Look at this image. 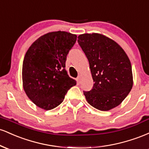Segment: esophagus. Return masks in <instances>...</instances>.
Segmentation results:
<instances>
[{
    "instance_id": "1",
    "label": "esophagus",
    "mask_w": 149,
    "mask_h": 149,
    "mask_svg": "<svg viewBox=\"0 0 149 149\" xmlns=\"http://www.w3.org/2000/svg\"><path fill=\"white\" fill-rule=\"evenodd\" d=\"M81 79H82V76L79 75V76H78V78H77V80H78V83H80V82H81Z\"/></svg>"
}]
</instances>
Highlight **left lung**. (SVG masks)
I'll return each mask as SVG.
<instances>
[{"label":"left lung","mask_w":149,"mask_h":149,"mask_svg":"<svg viewBox=\"0 0 149 149\" xmlns=\"http://www.w3.org/2000/svg\"><path fill=\"white\" fill-rule=\"evenodd\" d=\"M78 42L90 64L93 88L83 92L92 107L107 111L120 105L133 85L131 62L116 41L101 33H83Z\"/></svg>","instance_id":"8db88e82"}]
</instances>
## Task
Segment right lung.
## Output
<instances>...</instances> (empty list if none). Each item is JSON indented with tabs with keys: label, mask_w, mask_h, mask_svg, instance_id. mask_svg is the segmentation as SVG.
Segmentation results:
<instances>
[{
	"label": "right lung",
	"mask_w": 149,
	"mask_h": 149,
	"mask_svg": "<svg viewBox=\"0 0 149 149\" xmlns=\"http://www.w3.org/2000/svg\"><path fill=\"white\" fill-rule=\"evenodd\" d=\"M77 36L66 31L49 32L39 37L26 52L22 85L26 95L37 107L48 111L59 106L76 80L65 70L69 51Z\"/></svg>",
	"instance_id": "obj_1"
}]
</instances>
